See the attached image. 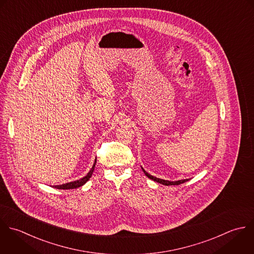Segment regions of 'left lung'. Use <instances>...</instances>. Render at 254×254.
Listing matches in <instances>:
<instances>
[{
    "label": "left lung",
    "instance_id": "8db88e82",
    "mask_svg": "<svg viewBox=\"0 0 254 254\" xmlns=\"http://www.w3.org/2000/svg\"><path fill=\"white\" fill-rule=\"evenodd\" d=\"M141 169H142V171L144 172V174H145L149 179H151V180H153V181H155V182H157V183H160V184H162V185H165V186H169V185H179V184H182V183L187 182V181L189 180V179H183V180H178V181H168V180L156 178V177H154V176L148 174L142 167H141Z\"/></svg>",
    "mask_w": 254,
    "mask_h": 254
}]
</instances>
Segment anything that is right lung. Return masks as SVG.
I'll list each match as a JSON object with an SVG mask.
<instances>
[{
  "label": "right lung",
  "mask_w": 254,
  "mask_h": 254,
  "mask_svg": "<svg viewBox=\"0 0 254 254\" xmlns=\"http://www.w3.org/2000/svg\"><path fill=\"white\" fill-rule=\"evenodd\" d=\"M96 162H97V157L95 159V162L91 168V170L87 173L86 176H84L83 178L79 179V180H76V181H72V182H69V183H65V184H62V185H56V186H53V188H56V189H62V190H68V189H76V188H79L81 186H83L84 184H86L87 181L90 180L93 172H94V169H95V165H96Z\"/></svg>",
  "instance_id": "obj_1"
}]
</instances>
